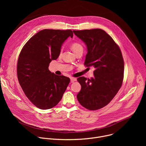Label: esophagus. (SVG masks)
I'll return each mask as SVG.
<instances>
[{"instance_id":"34e87169","label":"esophagus","mask_w":146,"mask_h":146,"mask_svg":"<svg viewBox=\"0 0 146 146\" xmlns=\"http://www.w3.org/2000/svg\"><path fill=\"white\" fill-rule=\"evenodd\" d=\"M70 78V80H71V81H72V82H73V81H76V80H77V78H75V77H71Z\"/></svg>"}]
</instances>
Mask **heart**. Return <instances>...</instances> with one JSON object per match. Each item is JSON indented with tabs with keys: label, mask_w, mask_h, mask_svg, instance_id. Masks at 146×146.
<instances>
[{
	"label": "heart",
	"mask_w": 146,
	"mask_h": 146,
	"mask_svg": "<svg viewBox=\"0 0 146 146\" xmlns=\"http://www.w3.org/2000/svg\"><path fill=\"white\" fill-rule=\"evenodd\" d=\"M71 48L72 49V50L73 51V52L76 54L77 52L80 51H82L83 50V47L82 46V45L78 43V42H74L71 45ZM62 51H63V49L61 48L60 50V55H61L62 54Z\"/></svg>",
	"instance_id": "heart-1"
}]
</instances>
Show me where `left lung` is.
Listing matches in <instances>:
<instances>
[{
    "mask_svg": "<svg viewBox=\"0 0 146 146\" xmlns=\"http://www.w3.org/2000/svg\"><path fill=\"white\" fill-rule=\"evenodd\" d=\"M73 33L87 46L84 65L95 68L93 78H77L81 89L77 98L83 107L96 110L108 105L122 86L124 62L121 51L102 29L73 31Z\"/></svg>",
    "mask_w": 146,
    "mask_h": 146,
    "instance_id": "8db88e82",
    "label": "left lung"
}]
</instances>
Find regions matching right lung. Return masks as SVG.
<instances>
[{
  "instance_id": "add662e5",
  "label": "right lung",
  "mask_w": 146,
  "mask_h": 146,
  "mask_svg": "<svg viewBox=\"0 0 146 146\" xmlns=\"http://www.w3.org/2000/svg\"><path fill=\"white\" fill-rule=\"evenodd\" d=\"M73 33L71 30L43 29L33 36L19 55L17 71L19 84L37 108L50 109L61 100L70 78L51 73L48 66L56 59L64 41Z\"/></svg>"
}]
</instances>
